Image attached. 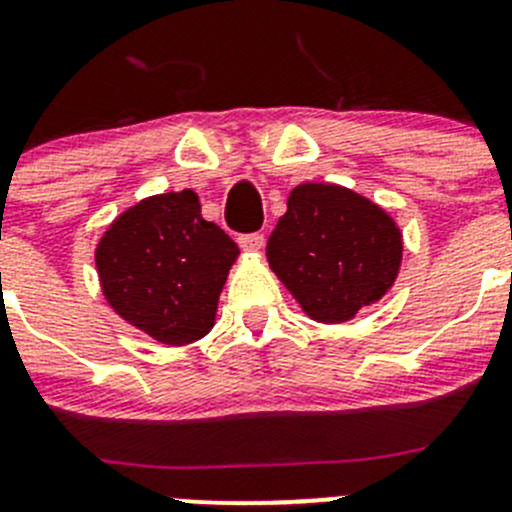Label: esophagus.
<instances>
[{
  "label": "esophagus",
  "instance_id": "1",
  "mask_svg": "<svg viewBox=\"0 0 512 512\" xmlns=\"http://www.w3.org/2000/svg\"><path fill=\"white\" fill-rule=\"evenodd\" d=\"M240 247L245 252H260L265 247V237L260 232H252V235H242L240 237Z\"/></svg>",
  "mask_w": 512,
  "mask_h": 512
}]
</instances>
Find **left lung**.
Instances as JSON below:
<instances>
[{
    "mask_svg": "<svg viewBox=\"0 0 512 512\" xmlns=\"http://www.w3.org/2000/svg\"><path fill=\"white\" fill-rule=\"evenodd\" d=\"M404 235L381 205L334 183H302L267 240V262L302 312L344 324L379 302L401 270Z\"/></svg>",
    "mask_w": 512,
    "mask_h": 512,
    "instance_id": "1",
    "label": "left lung"
}]
</instances>
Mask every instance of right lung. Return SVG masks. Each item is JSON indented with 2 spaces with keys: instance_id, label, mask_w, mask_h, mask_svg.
Listing matches in <instances>:
<instances>
[{
  "instance_id": "right-lung-1",
  "label": "right lung",
  "mask_w": 512,
  "mask_h": 512,
  "mask_svg": "<svg viewBox=\"0 0 512 512\" xmlns=\"http://www.w3.org/2000/svg\"><path fill=\"white\" fill-rule=\"evenodd\" d=\"M237 250L200 213L193 190L160 193L123 210L96 245L108 307L138 332L185 347L215 327L218 299Z\"/></svg>"
}]
</instances>
